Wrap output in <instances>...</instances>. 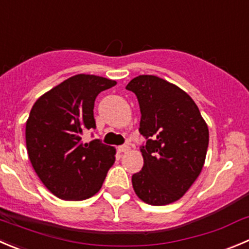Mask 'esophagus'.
I'll use <instances>...</instances> for the list:
<instances>
[{"label": "esophagus", "mask_w": 249, "mask_h": 249, "mask_svg": "<svg viewBox=\"0 0 249 249\" xmlns=\"http://www.w3.org/2000/svg\"><path fill=\"white\" fill-rule=\"evenodd\" d=\"M129 151H130V147L127 146V144H124V146L119 147V152H122V153H127Z\"/></svg>", "instance_id": "34e87169"}]
</instances>
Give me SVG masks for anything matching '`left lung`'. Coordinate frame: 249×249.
<instances>
[{
	"label": "left lung",
	"mask_w": 249,
	"mask_h": 249,
	"mask_svg": "<svg viewBox=\"0 0 249 249\" xmlns=\"http://www.w3.org/2000/svg\"><path fill=\"white\" fill-rule=\"evenodd\" d=\"M141 110L143 166L132 175L141 201L165 206L180 199L201 174L209 143L207 123L191 97L154 75H139L126 85Z\"/></svg>",
	"instance_id": "obj_1"
}]
</instances>
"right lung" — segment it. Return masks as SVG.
Segmentation results:
<instances>
[{
    "label": "right lung",
    "instance_id": "1",
    "mask_svg": "<svg viewBox=\"0 0 249 249\" xmlns=\"http://www.w3.org/2000/svg\"><path fill=\"white\" fill-rule=\"evenodd\" d=\"M114 85L110 79L78 74L43 93L31 108L25 127L29 159L46 189L58 198L92 197L114 164V147L97 139L90 143L81 140L86 130L96 129V97Z\"/></svg>",
    "mask_w": 249,
    "mask_h": 249
}]
</instances>
